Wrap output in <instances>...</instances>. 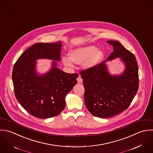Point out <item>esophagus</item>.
<instances>
[{
    "label": "esophagus",
    "mask_w": 153,
    "mask_h": 153,
    "mask_svg": "<svg viewBox=\"0 0 153 153\" xmlns=\"http://www.w3.org/2000/svg\"><path fill=\"white\" fill-rule=\"evenodd\" d=\"M77 82H78L79 83H81L82 82L83 80H82V79L81 78V77H80V75H79V77H77Z\"/></svg>",
    "instance_id": "obj_1"
}]
</instances>
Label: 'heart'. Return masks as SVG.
<instances>
[{
    "mask_svg": "<svg viewBox=\"0 0 153 153\" xmlns=\"http://www.w3.org/2000/svg\"><path fill=\"white\" fill-rule=\"evenodd\" d=\"M70 58L64 56L62 59L64 65L68 67H73V62L77 64L83 62V67L86 69H91L98 65L104 58V53L101 50L97 49L95 46L88 45L77 48L71 50L69 52Z\"/></svg>",
    "mask_w": 153,
    "mask_h": 153,
    "instance_id": "obj_1",
    "label": "heart"
}]
</instances>
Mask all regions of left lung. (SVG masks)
I'll return each instance as SVG.
<instances>
[{
	"mask_svg": "<svg viewBox=\"0 0 153 153\" xmlns=\"http://www.w3.org/2000/svg\"><path fill=\"white\" fill-rule=\"evenodd\" d=\"M107 42L114 49L107 61L80 72L86 107L92 115L101 118H109L126 110L139 86L138 67L135 55L117 41ZM119 57L125 69L120 75H111L106 62Z\"/></svg>",
	"mask_w": 153,
	"mask_h": 153,
	"instance_id": "8db88e82",
	"label": "left lung"
}]
</instances>
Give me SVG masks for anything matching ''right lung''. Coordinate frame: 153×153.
<instances>
[{"instance_id":"right-lung-1","label":"right lung","mask_w":153,"mask_h":153,"mask_svg":"<svg viewBox=\"0 0 153 153\" xmlns=\"http://www.w3.org/2000/svg\"><path fill=\"white\" fill-rule=\"evenodd\" d=\"M62 43H37L24 51L15 62L12 82L15 97L30 114L48 119L61 113L65 107V97L77 83V73L70 74L57 68L61 60ZM39 59L53 60L52 67L44 74L36 69Z\"/></svg>"}]
</instances>
